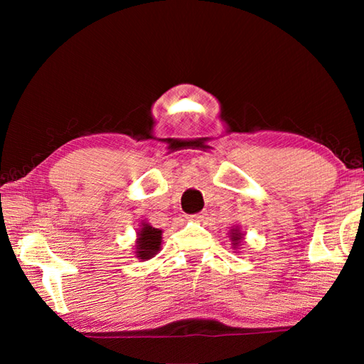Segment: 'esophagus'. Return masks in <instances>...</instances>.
Here are the masks:
<instances>
[{
  "label": "esophagus",
  "instance_id": "1",
  "mask_svg": "<svg viewBox=\"0 0 364 364\" xmlns=\"http://www.w3.org/2000/svg\"><path fill=\"white\" fill-rule=\"evenodd\" d=\"M205 215H207V213L200 212V213H196V215H189V218L194 220V221H202V220L205 218Z\"/></svg>",
  "mask_w": 364,
  "mask_h": 364
}]
</instances>
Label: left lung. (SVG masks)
<instances>
[{
  "mask_svg": "<svg viewBox=\"0 0 364 364\" xmlns=\"http://www.w3.org/2000/svg\"><path fill=\"white\" fill-rule=\"evenodd\" d=\"M242 236H244V234L241 232V231H239V228H234V230L231 231V241H232V245H234V249H236L237 247V245L239 244H241V241H242Z\"/></svg>",
  "mask_w": 364,
  "mask_h": 364,
  "instance_id": "1",
  "label": "left lung"
}]
</instances>
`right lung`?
<instances>
[{
	"label": "right lung",
	"instance_id": "add662e5",
	"mask_svg": "<svg viewBox=\"0 0 364 364\" xmlns=\"http://www.w3.org/2000/svg\"><path fill=\"white\" fill-rule=\"evenodd\" d=\"M160 244H162V231L159 228H154L149 223H141L136 239V250L134 254L139 260H149L154 255H157L160 250Z\"/></svg>",
	"mask_w": 364,
	"mask_h": 364
}]
</instances>
